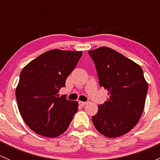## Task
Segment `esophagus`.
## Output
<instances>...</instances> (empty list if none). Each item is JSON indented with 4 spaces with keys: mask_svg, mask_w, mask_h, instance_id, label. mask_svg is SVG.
<instances>
[{
    "mask_svg": "<svg viewBox=\"0 0 160 160\" xmlns=\"http://www.w3.org/2000/svg\"><path fill=\"white\" fill-rule=\"evenodd\" d=\"M79 104L80 106H84L85 104H87V102H83V101H79Z\"/></svg>",
    "mask_w": 160,
    "mask_h": 160,
    "instance_id": "34e87169",
    "label": "esophagus"
}]
</instances>
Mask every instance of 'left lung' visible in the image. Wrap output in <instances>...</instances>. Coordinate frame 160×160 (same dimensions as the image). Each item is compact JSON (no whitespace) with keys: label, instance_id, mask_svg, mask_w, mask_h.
<instances>
[{"label":"left lung","instance_id":"8db88e82","mask_svg":"<svg viewBox=\"0 0 160 160\" xmlns=\"http://www.w3.org/2000/svg\"><path fill=\"white\" fill-rule=\"evenodd\" d=\"M100 86L108 90V98L98 105L92 117L96 129L108 138L125 135L139 121L146 102L148 83L138 64L111 48L90 50Z\"/></svg>","mask_w":160,"mask_h":160}]
</instances>
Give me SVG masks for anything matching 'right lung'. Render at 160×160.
<instances>
[{"label":"right lung","mask_w":160,"mask_h":160,"mask_svg":"<svg viewBox=\"0 0 160 160\" xmlns=\"http://www.w3.org/2000/svg\"><path fill=\"white\" fill-rule=\"evenodd\" d=\"M83 55L81 51L52 49L27 64L15 90L19 112L34 132L55 138L66 132L78 102L57 93Z\"/></svg>","instance_id":"add662e5"}]
</instances>
